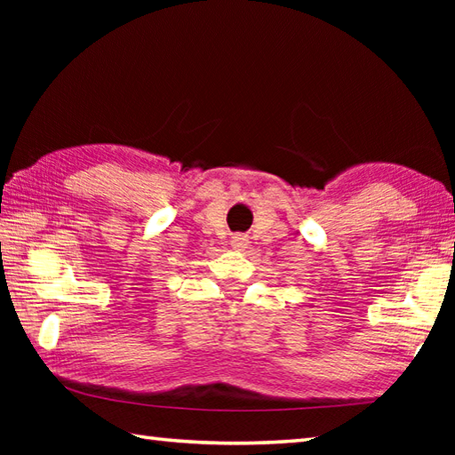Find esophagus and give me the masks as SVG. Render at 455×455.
I'll return each mask as SVG.
<instances>
[{"instance_id": "esophagus-1", "label": "esophagus", "mask_w": 455, "mask_h": 455, "mask_svg": "<svg viewBox=\"0 0 455 455\" xmlns=\"http://www.w3.org/2000/svg\"><path fill=\"white\" fill-rule=\"evenodd\" d=\"M230 246H233V250H236V252H243V250L248 246L246 235H235L230 238Z\"/></svg>"}]
</instances>
